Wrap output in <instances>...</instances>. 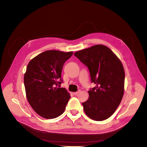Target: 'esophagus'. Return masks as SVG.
<instances>
[{"label": "esophagus", "mask_w": 147, "mask_h": 147, "mask_svg": "<svg viewBox=\"0 0 147 147\" xmlns=\"http://www.w3.org/2000/svg\"><path fill=\"white\" fill-rule=\"evenodd\" d=\"M79 92H80V91H78V92H74V95H78V94H79Z\"/></svg>", "instance_id": "34e87169"}]
</instances>
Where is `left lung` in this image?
<instances>
[{"label":"left lung","mask_w":147,"mask_h":147,"mask_svg":"<svg viewBox=\"0 0 147 147\" xmlns=\"http://www.w3.org/2000/svg\"><path fill=\"white\" fill-rule=\"evenodd\" d=\"M74 55L88 67L96 86L88 92L82 102L86 114L95 121L109 118L120 104L124 94L125 70L120 60L107 46L97 45L76 52Z\"/></svg>","instance_id":"left-lung-1"}]
</instances>
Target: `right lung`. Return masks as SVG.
I'll return each mask as SVG.
<instances>
[{
	"mask_svg": "<svg viewBox=\"0 0 147 147\" xmlns=\"http://www.w3.org/2000/svg\"><path fill=\"white\" fill-rule=\"evenodd\" d=\"M72 51L49 50L32 59L28 63L24 82L26 97L34 111L41 117L52 119L64 112L70 94L61 84V73Z\"/></svg>",
	"mask_w": 147,
	"mask_h": 147,
	"instance_id": "1",
	"label": "right lung"
}]
</instances>
